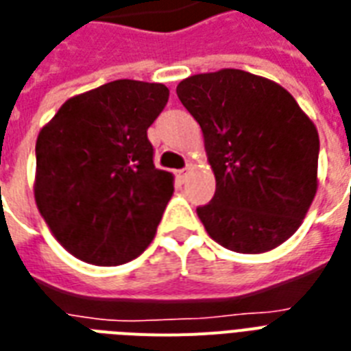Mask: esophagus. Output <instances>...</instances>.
Wrapping results in <instances>:
<instances>
[{"label": "esophagus", "mask_w": 351, "mask_h": 351, "mask_svg": "<svg viewBox=\"0 0 351 351\" xmlns=\"http://www.w3.org/2000/svg\"><path fill=\"white\" fill-rule=\"evenodd\" d=\"M189 173H190V168H183V170H178V172H176V178H178L181 183H184L186 178H189Z\"/></svg>", "instance_id": "obj_1"}]
</instances>
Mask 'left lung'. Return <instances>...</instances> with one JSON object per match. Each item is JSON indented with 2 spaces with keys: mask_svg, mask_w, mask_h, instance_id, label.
<instances>
[{
  "mask_svg": "<svg viewBox=\"0 0 351 351\" xmlns=\"http://www.w3.org/2000/svg\"><path fill=\"white\" fill-rule=\"evenodd\" d=\"M199 123L215 195L197 215L215 243L265 254L290 239L317 193L319 134L290 92L237 69L195 74L176 88Z\"/></svg>",
  "mask_w": 351,
  "mask_h": 351,
  "instance_id": "left-lung-1",
  "label": "left lung"
}]
</instances>
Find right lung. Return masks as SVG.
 Listing matches in <instances>:
<instances>
[{
    "label": "right lung",
    "instance_id": "obj_1",
    "mask_svg": "<svg viewBox=\"0 0 351 351\" xmlns=\"http://www.w3.org/2000/svg\"><path fill=\"white\" fill-rule=\"evenodd\" d=\"M168 101L162 83L110 81L70 97L39 130L34 199L64 250L96 266L136 259L173 193L147 137Z\"/></svg>",
    "mask_w": 351,
    "mask_h": 351
}]
</instances>
